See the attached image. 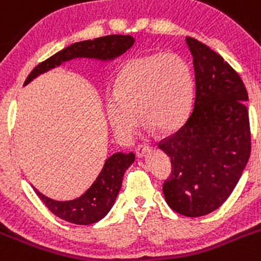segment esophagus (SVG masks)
<instances>
[{
    "label": "esophagus",
    "instance_id": "1",
    "mask_svg": "<svg viewBox=\"0 0 261 261\" xmlns=\"http://www.w3.org/2000/svg\"><path fill=\"white\" fill-rule=\"evenodd\" d=\"M135 151H136V155L141 158L146 154V152L150 151V146L149 145H138V146L135 149Z\"/></svg>",
    "mask_w": 261,
    "mask_h": 261
}]
</instances>
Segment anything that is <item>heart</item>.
<instances>
[{
    "instance_id": "obj_1",
    "label": "heart",
    "mask_w": 261,
    "mask_h": 261,
    "mask_svg": "<svg viewBox=\"0 0 261 261\" xmlns=\"http://www.w3.org/2000/svg\"><path fill=\"white\" fill-rule=\"evenodd\" d=\"M194 95L188 62L174 53H154L129 61L106 99L110 124L123 140L132 137L138 114L150 128L171 132L185 123Z\"/></svg>"
}]
</instances>
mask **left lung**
<instances>
[{"mask_svg":"<svg viewBox=\"0 0 261 261\" xmlns=\"http://www.w3.org/2000/svg\"><path fill=\"white\" fill-rule=\"evenodd\" d=\"M193 56L195 98L186 123L158 146L171 158L163 184L166 202L189 217L223 204L240 181L251 152L247 90L233 67L216 51L186 37Z\"/></svg>","mask_w":261,"mask_h":261,"instance_id":"1","label":"left lung"}]
</instances>
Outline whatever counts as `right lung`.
Here are the masks:
<instances>
[{"mask_svg":"<svg viewBox=\"0 0 261 261\" xmlns=\"http://www.w3.org/2000/svg\"><path fill=\"white\" fill-rule=\"evenodd\" d=\"M133 44H135V38L129 35H110L94 40L75 42L47 58L46 61L37 64L31 71L24 84H28L31 80L37 77L40 73H44L59 66L62 62L73 58H95L109 61L121 56ZM133 162H135L133 152L128 154L116 152L111 155L105 162L103 168L93 185L81 197L73 200L59 202V200L50 199L41 194L37 189H33L44 204L59 219L76 225H89L103 219L107 212L111 210L121 188L124 172Z\"/></svg>","mask_w":261,"mask_h":261,"instance_id":"1","label":"right lung"}]
</instances>
